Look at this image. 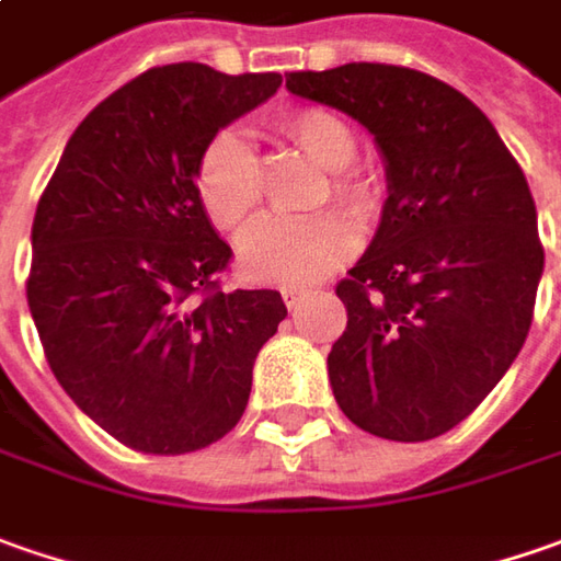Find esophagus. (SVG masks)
Segmentation results:
<instances>
[{"mask_svg":"<svg viewBox=\"0 0 561 561\" xmlns=\"http://www.w3.org/2000/svg\"><path fill=\"white\" fill-rule=\"evenodd\" d=\"M307 295H310V288H305V285H285L282 288V301H285L288 310H295V307L305 301Z\"/></svg>","mask_w":561,"mask_h":561,"instance_id":"esophagus-1","label":"esophagus"}]
</instances>
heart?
Masks as SVG:
<instances>
[{"instance_id":"heart-1","label":"heart","mask_w":561,"mask_h":561,"mask_svg":"<svg viewBox=\"0 0 561 561\" xmlns=\"http://www.w3.org/2000/svg\"><path fill=\"white\" fill-rule=\"evenodd\" d=\"M282 135L301 147L320 169L327 187L320 201L332 197L357 219L377 207V191L367 175L348 162L357 153L352 128L329 110H295L282 115ZM201 207L219 232H241L260 207V165L248 137L219 131L204 147L194 172ZM357 248V226L345 213L323 209L301 219H263L244 234L238 263L248 279L266 285H313L339 270Z\"/></svg>"}]
</instances>
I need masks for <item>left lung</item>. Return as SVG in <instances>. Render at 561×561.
I'll list each match as a JSON object with an SVG mask.
<instances>
[{
  "label": "left lung",
  "mask_w": 561,
  "mask_h": 561,
  "mask_svg": "<svg viewBox=\"0 0 561 561\" xmlns=\"http://www.w3.org/2000/svg\"><path fill=\"white\" fill-rule=\"evenodd\" d=\"M285 87L352 115L386 165L364 256L335 285L329 382L360 430L424 443L461 424L522 352L543 244L522 165L474 103L414 68L348 61Z\"/></svg>",
  "instance_id": "obj_1"
}]
</instances>
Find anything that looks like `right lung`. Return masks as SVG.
<instances>
[{
	"instance_id": "add662e5",
	"label": "right lung",
	"mask_w": 561,
	"mask_h": 561,
	"mask_svg": "<svg viewBox=\"0 0 561 561\" xmlns=\"http://www.w3.org/2000/svg\"><path fill=\"white\" fill-rule=\"evenodd\" d=\"M279 84L201 61L150 68L75 128L39 197L27 305L43 352L71 402L128 449L222 439L288 313L273 288H219L232 248L194 187L204 147Z\"/></svg>"
}]
</instances>
